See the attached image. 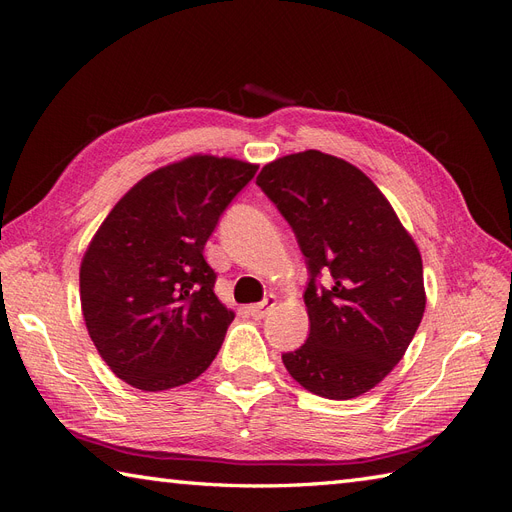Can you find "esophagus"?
<instances>
[{
    "label": "esophagus",
    "instance_id": "obj_1",
    "mask_svg": "<svg viewBox=\"0 0 512 512\" xmlns=\"http://www.w3.org/2000/svg\"><path fill=\"white\" fill-rule=\"evenodd\" d=\"M275 305H277V299H275V297H267L262 303H256V305L247 307V312H250L252 318L262 320V318H267V316L271 314V309H273Z\"/></svg>",
    "mask_w": 512,
    "mask_h": 512
}]
</instances>
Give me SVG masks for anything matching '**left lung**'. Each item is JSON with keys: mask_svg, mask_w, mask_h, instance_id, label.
<instances>
[{"mask_svg": "<svg viewBox=\"0 0 512 512\" xmlns=\"http://www.w3.org/2000/svg\"><path fill=\"white\" fill-rule=\"evenodd\" d=\"M256 183L288 220L307 258V342L282 354L309 393L352 399L406 354L427 294L421 252L361 168L318 149L262 166ZM320 272L332 275L322 289Z\"/></svg>", "mask_w": 512, "mask_h": 512, "instance_id": "left-lung-1", "label": "left lung"}]
</instances>
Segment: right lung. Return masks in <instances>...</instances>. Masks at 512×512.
Listing matches in <instances>:
<instances>
[{
    "label": "right lung",
    "instance_id": "1",
    "mask_svg": "<svg viewBox=\"0 0 512 512\" xmlns=\"http://www.w3.org/2000/svg\"><path fill=\"white\" fill-rule=\"evenodd\" d=\"M258 170L209 153L156 168L119 198L81 260L91 342L123 382L168 391L220 352L235 312L215 297L205 243Z\"/></svg>",
    "mask_w": 512,
    "mask_h": 512
}]
</instances>
